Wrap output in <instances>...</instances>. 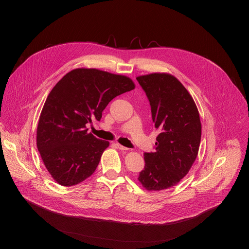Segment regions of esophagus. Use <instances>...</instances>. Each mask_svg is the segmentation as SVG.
Segmentation results:
<instances>
[{
  "label": "esophagus",
  "mask_w": 249,
  "mask_h": 249,
  "mask_svg": "<svg viewBox=\"0 0 249 249\" xmlns=\"http://www.w3.org/2000/svg\"><path fill=\"white\" fill-rule=\"evenodd\" d=\"M116 147H117L119 150H122V151H127V150H128V148H126V147L120 145V144H116Z\"/></svg>",
  "instance_id": "1"
}]
</instances>
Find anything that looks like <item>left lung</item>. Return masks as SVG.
I'll list each match as a JSON object with an SVG mask.
<instances>
[{"label":"left lung","instance_id":"left-lung-1","mask_svg":"<svg viewBox=\"0 0 249 249\" xmlns=\"http://www.w3.org/2000/svg\"><path fill=\"white\" fill-rule=\"evenodd\" d=\"M147 94L157 137L156 152L145 153L138 179L147 190L160 191L178 183L194 163L201 141L197 106L183 85L170 74L136 78Z\"/></svg>","mask_w":249,"mask_h":249}]
</instances>
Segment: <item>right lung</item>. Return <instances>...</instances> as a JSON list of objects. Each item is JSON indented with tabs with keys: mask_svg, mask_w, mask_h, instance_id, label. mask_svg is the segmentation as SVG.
Listing matches in <instances>:
<instances>
[{
	"mask_svg": "<svg viewBox=\"0 0 249 249\" xmlns=\"http://www.w3.org/2000/svg\"><path fill=\"white\" fill-rule=\"evenodd\" d=\"M134 89L126 76L86 68L71 71L55 85L39 117L36 145L57 183L73 186L94 172L109 142L88 133L87 124L99 121L114 97Z\"/></svg>",
	"mask_w": 249,
	"mask_h": 249,
	"instance_id": "right-lung-1",
	"label": "right lung"
}]
</instances>
